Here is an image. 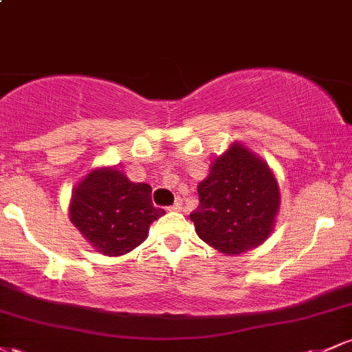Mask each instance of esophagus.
Masks as SVG:
<instances>
[{"mask_svg":"<svg viewBox=\"0 0 352 352\" xmlns=\"http://www.w3.org/2000/svg\"><path fill=\"white\" fill-rule=\"evenodd\" d=\"M182 205H184V201H182V199H177L175 204H173L172 207H170V210H173V212H180Z\"/></svg>","mask_w":352,"mask_h":352,"instance_id":"34e87169","label":"esophagus"}]
</instances>
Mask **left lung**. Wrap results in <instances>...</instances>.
<instances>
[{
  "mask_svg": "<svg viewBox=\"0 0 352 352\" xmlns=\"http://www.w3.org/2000/svg\"><path fill=\"white\" fill-rule=\"evenodd\" d=\"M197 188L200 204L190 220L212 248L233 256L272 235L280 188L268 164L245 145L233 142L217 157Z\"/></svg>",
  "mask_w": 352,
  "mask_h": 352,
  "instance_id": "left-lung-1",
  "label": "left lung"
}]
</instances>
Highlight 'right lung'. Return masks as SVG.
<instances>
[{
    "label": "right lung",
    "instance_id": "add662e5",
    "mask_svg": "<svg viewBox=\"0 0 352 352\" xmlns=\"http://www.w3.org/2000/svg\"><path fill=\"white\" fill-rule=\"evenodd\" d=\"M151 193V185L134 184L116 167L94 168L72 190L69 218L96 252L120 256L142 243L165 213Z\"/></svg>",
    "mask_w": 352,
    "mask_h": 352
}]
</instances>
